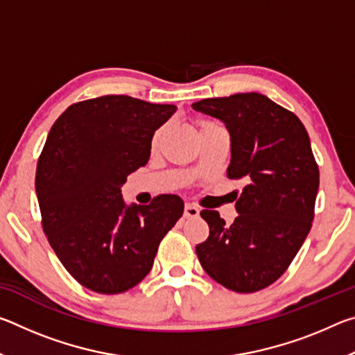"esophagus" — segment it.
Instances as JSON below:
<instances>
[{
  "label": "esophagus",
  "instance_id": "obj_1",
  "mask_svg": "<svg viewBox=\"0 0 355 355\" xmlns=\"http://www.w3.org/2000/svg\"><path fill=\"white\" fill-rule=\"evenodd\" d=\"M199 213H200L199 207L192 205V203H186V207H184V218H197V216H199Z\"/></svg>",
  "mask_w": 355,
  "mask_h": 355
}]
</instances>
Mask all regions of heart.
<instances>
[{"mask_svg": "<svg viewBox=\"0 0 355 355\" xmlns=\"http://www.w3.org/2000/svg\"><path fill=\"white\" fill-rule=\"evenodd\" d=\"M205 125H208V122H197V127H199V130L202 128V127H205ZM156 142H158V135H156L155 137H153V147L156 146Z\"/></svg>", "mask_w": 355, "mask_h": 355, "instance_id": "1", "label": "heart"}]
</instances>
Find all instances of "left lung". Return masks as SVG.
Here are the masks:
<instances>
[{"label":"left lung","instance_id":"1","mask_svg":"<svg viewBox=\"0 0 355 355\" xmlns=\"http://www.w3.org/2000/svg\"><path fill=\"white\" fill-rule=\"evenodd\" d=\"M192 107L225 123L227 177L245 182L232 225L218 211L200 213L209 236L196 254L222 286L260 291L286 271L315 218L320 171L309 133L296 114L257 92L205 98Z\"/></svg>","mask_w":355,"mask_h":355}]
</instances>
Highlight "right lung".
<instances>
[{"label":"right lung","mask_w":355,"mask_h":355,"mask_svg":"<svg viewBox=\"0 0 355 355\" xmlns=\"http://www.w3.org/2000/svg\"><path fill=\"white\" fill-rule=\"evenodd\" d=\"M175 111L105 95L69 106L48 133L35 171L42 227L64 268L89 290L119 294L136 286L182 218L178 196L127 205L120 191L147 164L155 131Z\"/></svg>","instance_id":"right-lung-1"}]
</instances>
